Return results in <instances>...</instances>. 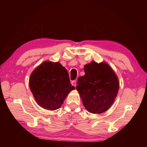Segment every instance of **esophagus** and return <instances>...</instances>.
Wrapping results in <instances>:
<instances>
[{
	"label": "esophagus",
	"instance_id": "esophagus-1",
	"mask_svg": "<svg viewBox=\"0 0 147 147\" xmlns=\"http://www.w3.org/2000/svg\"><path fill=\"white\" fill-rule=\"evenodd\" d=\"M71 84H72V85L75 87L76 86V80H73L71 82Z\"/></svg>",
	"mask_w": 147,
	"mask_h": 147
}]
</instances>
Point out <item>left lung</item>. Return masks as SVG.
I'll use <instances>...</instances> for the list:
<instances>
[{"label":"left lung","instance_id":"left-lung-1","mask_svg":"<svg viewBox=\"0 0 147 147\" xmlns=\"http://www.w3.org/2000/svg\"><path fill=\"white\" fill-rule=\"evenodd\" d=\"M85 75L78 78L76 89L89 112L102 113L110 108L117 95L119 84L106 63L95 61L84 66Z\"/></svg>","mask_w":147,"mask_h":147}]
</instances>
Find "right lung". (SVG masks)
<instances>
[{
    "label": "right lung",
    "instance_id": "right-lung-1",
    "mask_svg": "<svg viewBox=\"0 0 147 147\" xmlns=\"http://www.w3.org/2000/svg\"><path fill=\"white\" fill-rule=\"evenodd\" d=\"M29 85L35 100L48 110L60 108L69 92L74 89L66 69L58 62L41 64L31 74Z\"/></svg>",
    "mask_w": 147,
    "mask_h": 147
}]
</instances>
